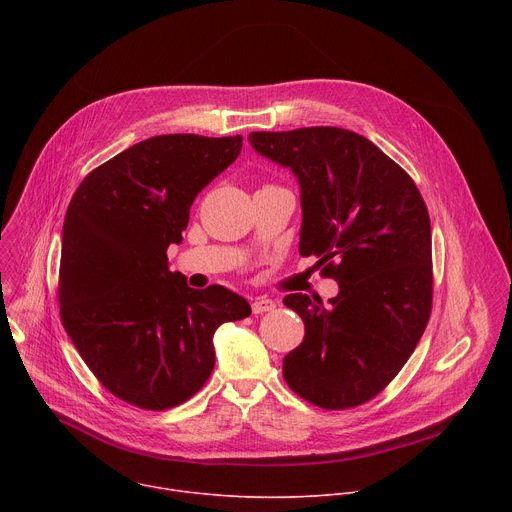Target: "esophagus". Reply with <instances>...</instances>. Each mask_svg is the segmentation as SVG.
<instances>
[{
  "mask_svg": "<svg viewBox=\"0 0 512 512\" xmlns=\"http://www.w3.org/2000/svg\"><path fill=\"white\" fill-rule=\"evenodd\" d=\"M273 308H275V302L269 298H255L251 304L253 314H265V312H271Z\"/></svg>",
  "mask_w": 512,
  "mask_h": 512,
  "instance_id": "1",
  "label": "esophagus"
}]
</instances>
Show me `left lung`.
<instances>
[{"label":"left lung","mask_w":512,"mask_h":512,"mask_svg":"<svg viewBox=\"0 0 512 512\" xmlns=\"http://www.w3.org/2000/svg\"><path fill=\"white\" fill-rule=\"evenodd\" d=\"M249 141L296 174L300 255H316L340 285L326 306L306 294L283 298L306 326L283 358V379L322 409L367 403L403 369L431 314L427 206L409 174L354 131H253Z\"/></svg>","instance_id":"1"}]
</instances>
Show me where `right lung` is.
I'll use <instances>...</instances> for the list:
<instances>
[{"mask_svg": "<svg viewBox=\"0 0 512 512\" xmlns=\"http://www.w3.org/2000/svg\"><path fill=\"white\" fill-rule=\"evenodd\" d=\"M243 137L143 139L95 168L62 227L60 318L99 383L125 403L164 411L214 369L212 336L251 306L223 285L188 287L168 267L198 192L241 154Z\"/></svg>", "mask_w": 512, "mask_h": 512, "instance_id": "add662e5", "label": "right lung"}]
</instances>
